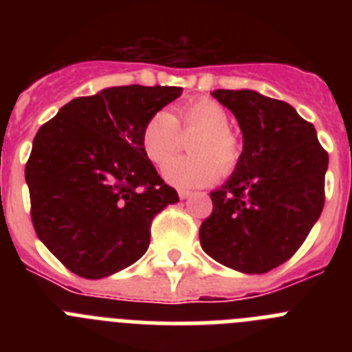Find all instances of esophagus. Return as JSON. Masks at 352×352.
Listing matches in <instances>:
<instances>
[{
  "instance_id": "1",
  "label": "esophagus",
  "mask_w": 352,
  "mask_h": 352,
  "mask_svg": "<svg viewBox=\"0 0 352 352\" xmlns=\"http://www.w3.org/2000/svg\"><path fill=\"white\" fill-rule=\"evenodd\" d=\"M178 195H179V199H182V201H185V199L190 197L192 192H188V190H179V192H178Z\"/></svg>"
}]
</instances>
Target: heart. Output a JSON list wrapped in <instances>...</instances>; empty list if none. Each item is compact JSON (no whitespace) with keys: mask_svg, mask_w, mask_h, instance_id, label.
I'll return each instance as SVG.
<instances>
[{"mask_svg":"<svg viewBox=\"0 0 352 352\" xmlns=\"http://www.w3.org/2000/svg\"><path fill=\"white\" fill-rule=\"evenodd\" d=\"M182 130L195 132L188 157L174 158L164 167V179L178 188H201L229 173L239 160V142L229 130V114L211 98L178 107L176 114L157 111L149 116L141 132V146L149 160L162 166L182 146Z\"/></svg>","mask_w":352,"mask_h":352,"instance_id":"heart-1","label":"heart"}]
</instances>
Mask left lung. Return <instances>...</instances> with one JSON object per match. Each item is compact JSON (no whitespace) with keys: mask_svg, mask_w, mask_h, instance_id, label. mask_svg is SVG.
Returning a JSON list of instances; mask_svg holds the SVG:
<instances>
[{"mask_svg":"<svg viewBox=\"0 0 352 352\" xmlns=\"http://www.w3.org/2000/svg\"><path fill=\"white\" fill-rule=\"evenodd\" d=\"M234 114L243 151L201 223V247L236 272L259 275L301 247L324 206L328 153L312 123L287 102L254 89H214Z\"/></svg>","mask_w":352,"mask_h":352,"instance_id":"1","label":"left lung"}]
</instances>
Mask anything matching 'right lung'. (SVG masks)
<instances>
[{
    "instance_id": "1",
    "label": "right lung",
    "mask_w": 352,
    "mask_h": 352,
    "mask_svg": "<svg viewBox=\"0 0 352 352\" xmlns=\"http://www.w3.org/2000/svg\"><path fill=\"white\" fill-rule=\"evenodd\" d=\"M182 95L176 86H114L79 96L40 126L26 164L38 239L70 272L104 278L149 247V227L178 203L141 146L149 116Z\"/></svg>"
}]
</instances>
